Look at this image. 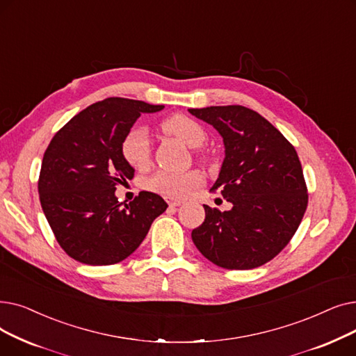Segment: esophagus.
Instances as JSON below:
<instances>
[{
  "label": "esophagus",
  "mask_w": 356,
  "mask_h": 356,
  "mask_svg": "<svg viewBox=\"0 0 356 356\" xmlns=\"http://www.w3.org/2000/svg\"><path fill=\"white\" fill-rule=\"evenodd\" d=\"M166 201H168L169 207H177V206L182 204L181 200H177V198H172V197H166Z\"/></svg>",
  "instance_id": "obj_1"
}]
</instances>
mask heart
<instances>
[{
	"label": "heart",
	"instance_id": "heart-1",
	"mask_svg": "<svg viewBox=\"0 0 356 356\" xmlns=\"http://www.w3.org/2000/svg\"><path fill=\"white\" fill-rule=\"evenodd\" d=\"M162 129L179 139L190 147H200L207 139V133L197 120L187 115H172L162 123ZM122 154L129 165L133 168H145L150 161V136L146 127H133L123 139ZM204 181L202 175L197 171L187 172H171L159 171L152 175L146 185L147 188L159 193L165 197L184 198L197 190Z\"/></svg>",
	"mask_w": 356,
	"mask_h": 356
}]
</instances>
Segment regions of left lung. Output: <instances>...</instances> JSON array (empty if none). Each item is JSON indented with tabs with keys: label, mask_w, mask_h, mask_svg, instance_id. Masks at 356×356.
Listing matches in <instances>:
<instances>
[{
	"label": "left lung",
	"mask_w": 356,
	"mask_h": 356,
	"mask_svg": "<svg viewBox=\"0 0 356 356\" xmlns=\"http://www.w3.org/2000/svg\"><path fill=\"white\" fill-rule=\"evenodd\" d=\"M223 138L225 159L211 190L229 211L204 206L193 230L197 249L226 269H252L289 245L307 209V188L294 146L257 111L242 106L190 108Z\"/></svg>",
	"instance_id": "left-lung-1"
}]
</instances>
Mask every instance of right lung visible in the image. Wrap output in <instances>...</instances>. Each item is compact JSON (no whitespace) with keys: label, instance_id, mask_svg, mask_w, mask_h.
Listing matches in <instances>:
<instances>
[{"label":"right lung","instance_id":"right-lung-1","mask_svg":"<svg viewBox=\"0 0 356 356\" xmlns=\"http://www.w3.org/2000/svg\"><path fill=\"white\" fill-rule=\"evenodd\" d=\"M165 106L111 97L72 117L50 140L42 161L39 195L60 248L78 262L113 265L126 259L146 238L168 204L142 191L129 204L115 185L134 177L122 154L126 134L142 113Z\"/></svg>","mask_w":356,"mask_h":356}]
</instances>
